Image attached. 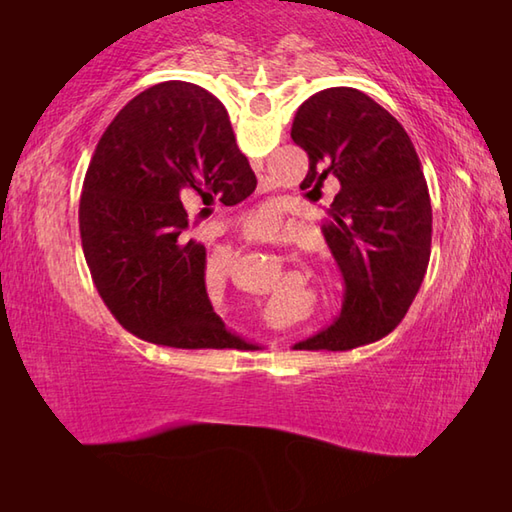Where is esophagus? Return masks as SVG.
I'll return each instance as SVG.
<instances>
[{
	"mask_svg": "<svg viewBox=\"0 0 512 512\" xmlns=\"http://www.w3.org/2000/svg\"><path fill=\"white\" fill-rule=\"evenodd\" d=\"M273 239H275L273 232H271V235H264V237H262V241H273ZM271 348H273V345H271Z\"/></svg>",
	"mask_w": 512,
	"mask_h": 512,
	"instance_id": "34e87169",
	"label": "esophagus"
}]
</instances>
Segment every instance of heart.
Wrapping results in <instances>:
<instances>
[{
	"instance_id": "obj_1",
	"label": "heart",
	"mask_w": 512,
	"mask_h": 512,
	"mask_svg": "<svg viewBox=\"0 0 512 512\" xmlns=\"http://www.w3.org/2000/svg\"><path fill=\"white\" fill-rule=\"evenodd\" d=\"M250 221L257 223V225H273L275 223V212L271 210V207H259V210L250 214ZM216 268H219L221 273L228 271V259L221 257L219 262H216Z\"/></svg>"
}]
</instances>
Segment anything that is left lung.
I'll list each match as a JSON object with an SVG mask.
<instances>
[{"label": "left lung", "instance_id": "left-lung-1", "mask_svg": "<svg viewBox=\"0 0 512 512\" xmlns=\"http://www.w3.org/2000/svg\"><path fill=\"white\" fill-rule=\"evenodd\" d=\"M291 140L309 155L300 189L320 192L327 178L341 185L323 235L345 280L341 316L296 350L384 339L418 296L431 255L429 189L411 137L368 94L329 88L298 108Z\"/></svg>", "mask_w": 512, "mask_h": 512}]
</instances>
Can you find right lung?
<instances>
[{
	"label": "right lung",
	"mask_w": 512,
	"mask_h": 512,
	"mask_svg": "<svg viewBox=\"0 0 512 512\" xmlns=\"http://www.w3.org/2000/svg\"><path fill=\"white\" fill-rule=\"evenodd\" d=\"M257 178L239 151L223 103L167 81L137 94L110 121L85 173L79 228L94 287L119 325L167 348L241 343L205 289V246L185 203L237 205Z\"/></svg>",
	"instance_id": "1"
}]
</instances>
